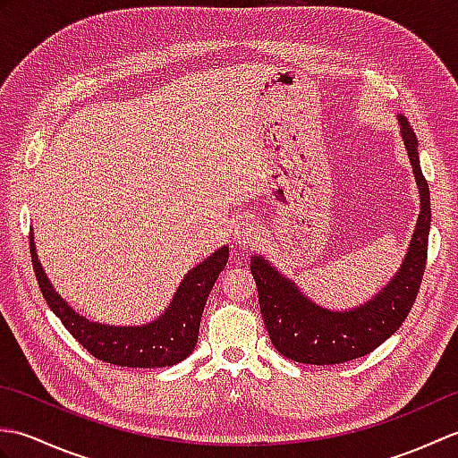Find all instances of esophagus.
Instances as JSON below:
<instances>
[{"instance_id": "obj_1", "label": "esophagus", "mask_w": 458, "mask_h": 458, "mask_svg": "<svg viewBox=\"0 0 458 458\" xmlns=\"http://www.w3.org/2000/svg\"><path fill=\"white\" fill-rule=\"evenodd\" d=\"M259 236V228L258 224L248 218V216H240L234 222V228H232V238H234L240 246H250L254 244Z\"/></svg>"}]
</instances>
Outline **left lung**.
<instances>
[{"label": "left lung", "instance_id": "8db88e82", "mask_svg": "<svg viewBox=\"0 0 458 458\" xmlns=\"http://www.w3.org/2000/svg\"><path fill=\"white\" fill-rule=\"evenodd\" d=\"M397 123L420 189L421 210L400 269L372 299L344 310L327 309L307 297L293 279L285 277L264 256L254 254L250 259L269 338L277 352L289 360L327 366L366 356L402 327L415 303L427 261L431 199L421 173L415 131L402 114H397Z\"/></svg>", "mask_w": 458, "mask_h": 458}]
</instances>
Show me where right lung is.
<instances>
[{
    "instance_id": "obj_1",
    "label": "right lung",
    "mask_w": 458,
    "mask_h": 458,
    "mask_svg": "<svg viewBox=\"0 0 458 458\" xmlns=\"http://www.w3.org/2000/svg\"><path fill=\"white\" fill-rule=\"evenodd\" d=\"M29 248L41 293L68 333L94 358L128 368L173 366L192 352L210 289L228 261V246L218 248L182 277L169 307L157 318L138 327H120L96 323L76 313L48 281L37 256L33 230L29 234Z\"/></svg>"
}]
</instances>
